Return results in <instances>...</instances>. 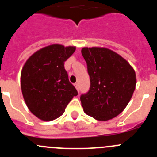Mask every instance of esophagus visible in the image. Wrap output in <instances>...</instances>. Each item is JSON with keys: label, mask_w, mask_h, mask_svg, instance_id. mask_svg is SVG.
I'll return each instance as SVG.
<instances>
[{"label": "esophagus", "mask_w": 157, "mask_h": 157, "mask_svg": "<svg viewBox=\"0 0 157 157\" xmlns=\"http://www.w3.org/2000/svg\"><path fill=\"white\" fill-rule=\"evenodd\" d=\"M74 86H75V88L77 89V91L79 92V90H80V87H79V84L77 83H74Z\"/></svg>", "instance_id": "34e87169"}]
</instances>
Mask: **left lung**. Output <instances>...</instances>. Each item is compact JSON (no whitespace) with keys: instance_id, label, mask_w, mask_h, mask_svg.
<instances>
[{"instance_id":"8db88e82","label":"left lung","mask_w":157,"mask_h":157,"mask_svg":"<svg viewBox=\"0 0 157 157\" xmlns=\"http://www.w3.org/2000/svg\"><path fill=\"white\" fill-rule=\"evenodd\" d=\"M81 53L90 78V90L80 96L83 111L98 121L112 119L132 97L135 71L124 58L109 48L84 47Z\"/></svg>"}]
</instances>
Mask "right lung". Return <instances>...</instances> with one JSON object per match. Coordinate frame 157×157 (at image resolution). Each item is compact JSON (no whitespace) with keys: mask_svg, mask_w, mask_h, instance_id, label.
I'll return each mask as SVG.
<instances>
[{"mask_svg":"<svg viewBox=\"0 0 157 157\" xmlns=\"http://www.w3.org/2000/svg\"><path fill=\"white\" fill-rule=\"evenodd\" d=\"M75 50V46L59 44L44 47L33 54L22 69L23 99L30 112L42 121H52L61 116L77 95L64 69V61Z\"/></svg>","mask_w":157,"mask_h":157,"instance_id":"obj_1","label":"right lung"}]
</instances>
